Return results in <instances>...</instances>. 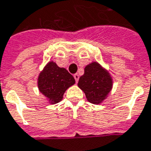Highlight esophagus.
<instances>
[{
    "label": "esophagus",
    "instance_id": "obj_1",
    "mask_svg": "<svg viewBox=\"0 0 151 151\" xmlns=\"http://www.w3.org/2000/svg\"><path fill=\"white\" fill-rule=\"evenodd\" d=\"M74 78H75V80H76V82L77 83L78 81H79V78H80L79 75H78V74H75V75H74Z\"/></svg>",
    "mask_w": 151,
    "mask_h": 151
}]
</instances>
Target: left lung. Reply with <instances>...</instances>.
Wrapping results in <instances>:
<instances>
[{
  "mask_svg": "<svg viewBox=\"0 0 151 151\" xmlns=\"http://www.w3.org/2000/svg\"><path fill=\"white\" fill-rule=\"evenodd\" d=\"M113 82L109 72L97 62L85 67V73L79 79L78 86L92 104H101L112 89Z\"/></svg>",
  "mask_w": 151,
  "mask_h": 151,
  "instance_id": "left-lung-1",
  "label": "left lung"
}]
</instances>
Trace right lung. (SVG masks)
<instances>
[{
  "instance_id": "right-lung-1",
  "label": "right lung",
  "mask_w": 151,
  "mask_h": 151,
  "mask_svg": "<svg viewBox=\"0 0 151 151\" xmlns=\"http://www.w3.org/2000/svg\"><path fill=\"white\" fill-rule=\"evenodd\" d=\"M38 88L50 104H56L63 99L64 93L76 83L67 70L50 61L38 76Z\"/></svg>"
}]
</instances>
